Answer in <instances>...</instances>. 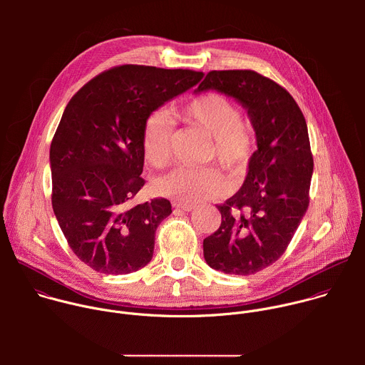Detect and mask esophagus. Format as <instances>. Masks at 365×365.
Wrapping results in <instances>:
<instances>
[{"instance_id":"1","label":"esophagus","mask_w":365,"mask_h":365,"mask_svg":"<svg viewBox=\"0 0 365 365\" xmlns=\"http://www.w3.org/2000/svg\"><path fill=\"white\" fill-rule=\"evenodd\" d=\"M173 207H176V210H182L185 212H189V211L195 210V205L193 203H173Z\"/></svg>"}]
</instances>
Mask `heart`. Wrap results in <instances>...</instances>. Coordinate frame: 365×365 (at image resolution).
Masks as SVG:
<instances>
[{
  "label": "heart",
  "mask_w": 365,
  "mask_h": 365,
  "mask_svg": "<svg viewBox=\"0 0 365 365\" xmlns=\"http://www.w3.org/2000/svg\"><path fill=\"white\" fill-rule=\"evenodd\" d=\"M190 127L212 137L211 155L234 176L248 170L255 151V134L250 123L242 120L237 103L221 93L210 92L193 98L178 113ZM175 120L166 110L153 111L143 130V151L148 165L165 169L173 155ZM158 193L180 203H196L230 193L231 183L212 168H180L158 180Z\"/></svg>",
  "instance_id": "heart-1"
}]
</instances>
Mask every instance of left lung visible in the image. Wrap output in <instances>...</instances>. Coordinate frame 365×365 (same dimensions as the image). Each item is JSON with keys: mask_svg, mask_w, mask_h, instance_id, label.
<instances>
[{"mask_svg": "<svg viewBox=\"0 0 365 365\" xmlns=\"http://www.w3.org/2000/svg\"><path fill=\"white\" fill-rule=\"evenodd\" d=\"M207 89L247 108L257 150L241 189L217 205L222 221L203 240V257L218 272L248 276L283 255L309 206L314 155L307 125L293 96L255 71H211L196 91Z\"/></svg>", "mask_w": 365, "mask_h": 365, "instance_id": "left-lung-1", "label": "left lung"}]
</instances>
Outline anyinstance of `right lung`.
Here are the masks:
<instances>
[{"instance_id":"obj_1","label":"right lung","mask_w":365,"mask_h":365,"mask_svg":"<svg viewBox=\"0 0 365 365\" xmlns=\"http://www.w3.org/2000/svg\"><path fill=\"white\" fill-rule=\"evenodd\" d=\"M202 76L121 65L91 79L66 106L50 144L51 206L71 250L95 272L128 274L150 263L172 205L165 197L130 203L145 183L144 123Z\"/></svg>"}]
</instances>
